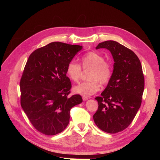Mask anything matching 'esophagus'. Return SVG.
I'll list each match as a JSON object with an SVG mask.
<instances>
[{
  "instance_id": "1",
  "label": "esophagus",
  "mask_w": 160,
  "mask_h": 160,
  "mask_svg": "<svg viewBox=\"0 0 160 160\" xmlns=\"http://www.w3.org/2000/svg\"><path fill=\"white\" fill-rule=\"evenodd\" d=\"M82 98H83V101H87L88 99V98L87 96H83V97H82Z\"/></svg>"
}]
</instances>
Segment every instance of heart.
<instances>
[{
    "label": "heart",
    "instance_id": "b5f03b06",
    "mask_svg": "<svg viewBox=\"0 0 160 160\" xmlns=\"http://www.w3.org/2000/svg\"><path fill=\"white\" fill-rule=\"evenodd\" d=\"M81 62L84 69L91 68L89 74L90 80L75 86L73 91L75 93L83 95H93L100 88L99 82L102 85L109 83L112 77L113 68L109 62L105 61L103 55L97 52H88L81 57ZM66 73L72 81L77 82L80 79L82 69L79 64L71 61L67 65Z\"/></svg>",
    "mask_w": 160,
    "mask_h": 160
}]
</instances>
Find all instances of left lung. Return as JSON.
Returning <instances> with one entry per match:
<instances>
[{"label":"left lung","mask_w":160,"mask_h":160,"mask_svg":"<svg viewBox=\"0 0 160 160\" xmlns=\"http://www.w3.org/2000/svg\"><path fill=\"white\" fill-rule=\"evenodd\" d=\"M101 48L111 52L115 62L108 86L101 97L95 98L99 106L93 117L100 129L116 133L129 126L141 106L144 77L133 51L114 41L100 42L96 49Z\"/></svg>","instance_id":"left-lung-1"}]
</instances>
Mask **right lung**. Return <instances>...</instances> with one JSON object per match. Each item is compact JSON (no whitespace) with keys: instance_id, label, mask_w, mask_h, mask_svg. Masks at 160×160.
<instances>
[{"instance_id":"add662e5","label":"right lung","mask_w":160,"mask_h":160,"mask_svg":"<svg viewBox=\"0 0 160 160\" xmlns=\"http://www.w3.org/2000/svg\"><path fill=\"white\" fill-rule=\"evenodd\" d=\"M82 46L52 42L30 55L20 81L21 105L31 124L47 135L62 132L70 110L81 103L80 95L68 97L71 83L67 65Z\"/></svg>"}]
</instances>
